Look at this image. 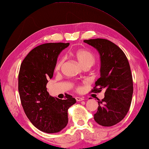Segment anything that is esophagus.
<instances>
[{
    "mask_svg": "<svg viewBox=\"0 0 149 149\" xmlns=\"http://www.w3.org/2000/svg\"><path fill=\"white\" fill-rule=\"evenodd\" d=\"M75 99H76V100H77V101H83L84 100V97H75Z\"/></svg>",
    "mask_w": 149,
    "mask_h": 149,
    "instance_id": "esophagus-1",
    "label": "esophagus"
}]
</instances>
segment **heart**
<instances>
[{
    "label": "heart",
    "mask_w": 149,
    "mask_h": 149,
    "mask_svg": "<svg viewBox=\"0 0 149 149\" xmlns=\"http://www.w3.org/2000/svg\"><path fill=\"white\" fill-rule=\"evenodd\" d=\"M70 56L74 59H77V61L79 63V64L81 66L84 67H90L93 65H94L95 62V57L92 52H90L88 49H78L74 52H72L70 53ZM64 59L63 58L59 59L57 61L56 66H55V70H59L61 69L63 63Z\"/></svg>",
    "instance_id": "heart-1"
}]
</instances>
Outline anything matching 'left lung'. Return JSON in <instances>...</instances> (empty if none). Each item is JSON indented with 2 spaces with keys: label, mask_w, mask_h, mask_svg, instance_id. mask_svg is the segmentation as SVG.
<instances>
[{
  "label": "left lung",
  "mask_w": 149,
  "mask_h": 149,
  "mask_svg": "<svg viewBox=\"0 0 149 149\" xmlns=\"http://www.w3.org/2000/svg\"><path fill=\"white\" fill-rule=\"evenodd\" d=\"M84 42L95 48L100 55L101 77L92 92L105 90V97L97 99L99 105L94 120L101 126H114L126 116L132 103L134 88L128 60L118 46L107 39Z\"/></svg>",
  "instance_id": "left-lung-1"
}]
</instances>
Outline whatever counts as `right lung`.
Masks as SVG:
<instances>
[{
  "mask_svg": "<svg viewBox=\"0 0 149 149\" xmlns=\"http://www.w3.org/2000/svg\"><path fill=\"white\" fill-rule=\"evenodd\" d=\"M69 43H46L33 49L23 59L18 76L21 103L27 118L36 128L48 134L59 132L68 123V109L76 103L71 95L53 97L46 84L53 77L58 56Z\"/></svg>",
  "mask_w": 149,
  "mask_h": 149,
  "instance_id": "add662e5",
  "label": "right lung"
}]
</instances>
